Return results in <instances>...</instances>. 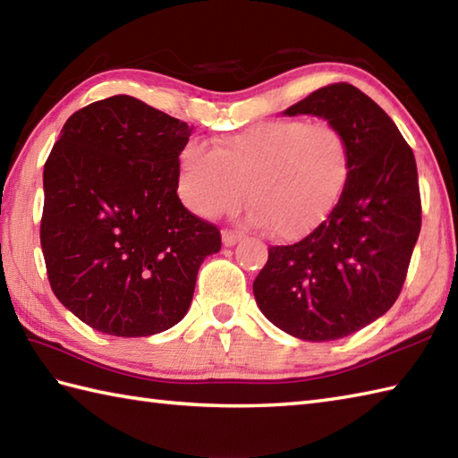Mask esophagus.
Instances as JSON below:
<instances>
[{
	"label": "esophagus",
	"instance_id": "1",
	"mask_svg": "<svg viewBox=\"0 0 458 458\" xmlns=\"http://www.w3.org/2000/svg\"><path fill=\"white\" fill-rule=\"evenodd\" d=\"M240 234L238 232H234V230H222V242H224V246H236L238 242H240Z\"/></svg>",
	"mask_w": 458,
	"mask_h": 458
}]
</instances>
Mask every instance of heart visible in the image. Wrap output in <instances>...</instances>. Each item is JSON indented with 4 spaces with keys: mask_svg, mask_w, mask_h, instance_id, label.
<instances>
[{
    "mask_svg": "<svg viewBox=\"0 0 458 458\" xmlns=\"http://www.w3.org/2000/svg\"><path fill=\"white\" fill-rule=\"evenodd\" d=\"M352 174V145L333 123L267 120L222 135L212 149L182 145L174 191L191 214L214 220L244 199L248 222L281 242H299L333 216Z\"/></svg>",
    "mask_w": 458,
    "mask_h": 458,
    "instance_id": "1",
    "label": "heart"
}]
</instances>
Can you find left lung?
<instances>
[{
	"mask_svg": "<svg viewBox=\"0 0 458 458\" xmlns=\"http://www.w3.org/2000/svg\"><path fill=\"white\" fill-rule=\"evenodd\" d=\"M285 114L325 118L352 145V174L333 216L293 246H271L254 281L271 323L323 343L374 323L400 297L421 230L420 181L397 125L356 86H323Z\"/></svg>",
	"mask_w": 458,
	"mask_h": 458,
	"instance_id": "8db88e82",
	"label": "left lung"
}]
</instances>
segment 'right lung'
I'll return each instance as SVG.
<instances>
[{
	"mask_svg": "<svg viewBox=\"0 0 458 458\" xmlns=\"http://www.w3.org/2000/svg\"><path fill=\"white\" fill-rule=\"evenodd\" d=\"M192 125L131 96L74 112L43 171L41 248L56 299L112 336H151L191 307L220 230L182 207L177 159Z\"/></svg>",
	"mask_w": 458,
	"mask_h": 458,
	"instance_id": "add662e5",
	"label": "right lung"
}]
</instances>
